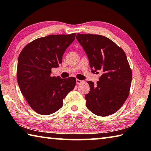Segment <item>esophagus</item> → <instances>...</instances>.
Returning <instances> with one entry per match:
<instances>
[{"label": "esophagus", "instance_id": "esophagus-1", "mask_svg": "<svg viewBox=\"0 0 151 151\" xmlns=\"http://www.w3.org/2000/svg\"><path fill=\"white\" fill-rule=\"evenodd\" d=\"M82 83H83V81L79 80V79H76V84H78V85H80V84H81Z\"/></svg>", "mask_w": 151, "mask_h": 151}]
</instances>
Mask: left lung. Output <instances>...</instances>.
Listing matches in <instances>:
<instances>
[{
	"instance_id": "8db88e82",
	"label": "left lung",
	"mask_w": 151,
	"mask_h": 151,
	"mask_svg": "<svg viewBox=\"0 0 151 151\" xmlns=\"http://www.w3.org/2000/svg\"><path fill=\"white\" fill-rule=\"evenodd\" d=\"M76 38L87 55L92 72L103 73L96 84L87 82L90 91L85 96L86 106L96 115H111L129 94L132 75L126 54L104 36L78 33Z\"/></svg>"
}]
</instances>
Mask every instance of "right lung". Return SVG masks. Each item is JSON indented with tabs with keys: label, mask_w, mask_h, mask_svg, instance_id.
I'll use <instances>...</instances> for the list:
<instances>
[{
	"label": "right lung",
	"mask_w": 151,
	"mask_h": 151,
	"mask_svg": "<svg viewBox=\"0 0 151 151\" xmlns=\"http://www.w3.org/2000/svg\"><path fill=\"white\" fill-rule=\"evenodd\" d=\"M76 33L52 35L33 40L20 53L17 81L22 95L37 113L48 115L63 106V99L75 88L76 78L51 76V69L62 63L64 52Z\"/></svg>",
	"instance_id": "obj_1"
}]
</instances>
